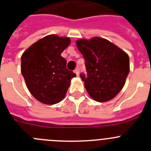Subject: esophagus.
<instances>
[{"instance_id": "obj_1", "label": "esophagus", "mask_w": 151, "mask_h": 151, "mask_svg": "<svg viewBox=\"0 0 151 151\" xmlns=\"http://www.w3.org/2000/svg\"><path fill=\"white\" fill-rule=\"evenodd\" d=\"M74 73H76L77 76H79V69H78V68L76 69V70H75V71H74Z\"/></svg>"}]
</instances>
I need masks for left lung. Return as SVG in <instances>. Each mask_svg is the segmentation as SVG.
<instances>
[{
  "label": "left lung",
  "instance_id": "8db88e82",
  "mask_svg": "<svg viewBox=\"0 0 151 151\" xmlns=\"http://www.w3.org/2000/svg\"><path fill=\"white\" fill-rule=\"evenodd\" d=\"M85 60L87 76L81 74L88 94L96 102H107L122 90L129 72V56L106 39L76 41Z\"/></svg>",
  "mask_w": 151,
  "mask_h": 151
}]
</instances>
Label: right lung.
Listing matches in <instances>:
<instances>
[{
    "label": "right lung",
    "instance_id": "1",
    "mask_svg": "<svg viewBox=\"0 0 151 151\" xmlns=\"http://www.w3.org/2000/svg\"><path fill=\"white\" fill-rule=\"evenodd\" d=\"M69 37L48 35L30 45L21 58V72L30 93L47 105L64 98L71 79L76 76L66 69L61 53L70 44Z\"/></svg>",
    "mask_w": 151,
    "mask_h": 151
}]
</instances>
